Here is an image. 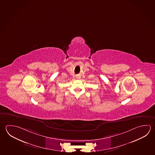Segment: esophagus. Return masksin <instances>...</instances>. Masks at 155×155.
<instances>
[{"label": "esophagus", "instance_id": "esophagus-1", "mask_svg": "<svg viewBox=\"0 0 155 155\" xmlns=\"http://www.w3.org/2000/svg\"><path fill=\"white\" fill-rule=\"evenodd\" d=\"M78 78V79H79V77H78V78Z\"/></svg>", "mask_w": 155, "mask_h": 155}]
</instances>
